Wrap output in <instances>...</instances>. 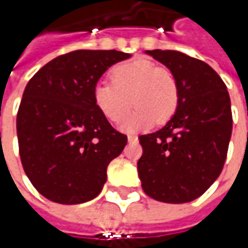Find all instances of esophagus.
Returning <instances> with one entry per match:
<instances>
[{"label":"esophagus","instance_id":"1","mask_svg":"<svg viewBox=\"0 0 248 248\" xmlns=\"http://www.w3.org/2000/svg\"><path fill=\"white\" fill-rule=\"evenodd\" d=\"M138 140V138L135 137V135H128V142L129 143H134V142H137Z\"/></svg>","mask_w":248,"mask_h":248}]
</instances>
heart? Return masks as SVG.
Instances as JSON below:
<instances>
[{
    "mask_svg": "<svg viewBox=\"0 0 248 248\" xmlns=\"http://www.w3.org/2000/svg\"><path fill=\"white\" fill-rule=\"evenodd\" d=\"M110 80L95 85L93 103L111 123L120 121L135 105L137 109L121 123L124 131L148 128L155 121L164 124L175 113L179 88L175 76L166 67L137 58L116 66Z\"/></svg>",
    "mask_w": 248,
    "mask_h": 248,
    "instance_id": "b5f03b06",
    "label": "heart"
}]
</instances>
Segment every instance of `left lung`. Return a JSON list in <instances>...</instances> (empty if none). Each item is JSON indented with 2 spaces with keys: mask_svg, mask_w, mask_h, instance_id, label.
<instances>
[{
  "mask_svg": "<svg viewBox=\"0 0 248 248\" xmlns=\"http://www.w3.org/2000/svg\"><path fill=\"white\" fill-rule=\"evenodd\" d=\"M175 76V114L156 132L140 135L142 189L152 199L181 204L204 193L219 176L232 135L231 99L211 66L178 51H146Z\"/></svg>",
  "mask_w": 248,
  "mask_h": 248,
  "instance_id": "1",
  "label": "left lung"
}]
</instances>
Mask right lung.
<instances>
[{"label": "right lung", "mask_w": 248, "mask_h": 248, "mask_svg": "<svg viewBox=\"0 0 248 248\" xmlns=\"http://www.w3.org/2000/svg\"><path fill=\"white\" fill-rule=\"evenodd\" d=\"M128 58L78 49L46 63L26 85L16 117L19 153L27 178L48 200L81 204L100 193L127 137L95 106L93 88L110 66Z\"/></svg>", "instance_id": "right-lung-1"}]
</instances>
